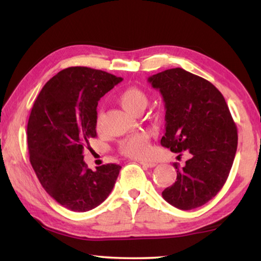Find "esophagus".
Wrapping results in <instances>:
<instances>
[{"instance_id": "esophagus-1", "label": "esophagus", "mask_w": 261, "mask_h": 261, "mask_svg": "<svg viewBox=\"0 0 261 261\" xmlns=\"http://www.w3.org/2000/svg\"><path fill=\"white\" fill-rule=\"evenodd\" d=\"M139 163H140L141 166H144V167H146V168H153V167L156 166L154 162H147V161H140Z\"/></svg>"}]
</instances>
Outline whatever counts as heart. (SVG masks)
Returning a JSON list of instances; mask_svg holds the SVG:
<instances>
[{
	"label": "heart",
	"instance_id": "obj_1",
	"mask_svg": "<svg viewBox=\"0 0 261 261\" xmlns=\"http://www.w3.org/2000/svg\"><path fill=\"white\" fill-rule=\"evenodd\" d=\"M117 99L123 108L135 115L143 113L149 102L148 95L138 87L125 88L118 94ZM101 121H102V115L99 113L95 121L98 127L101 125ZM120 151L122 154L132 159H146L151 152L148 135L145 132H138L123 139L120 144Z\"/></svg>",
	"mask_w": 261,
	"mask_h": 261
}]
</instances>
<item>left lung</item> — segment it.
I'll return each instance as SVG.
<instances>
[{"mask_svg": "<svg viewBox=\"0 0 261 261\" xmlns=\"http://www.w3.org/2000/svg\"><path fill=\"white\" fill-rule=\"evenodd\" d=\"M165 101L163 147L187 151L191 158L179 168L177 180L162 197L176 208H197L214 198L226 183L237 149V127L226 100L213 84L184 69L148 77Z\"/></svg>", "mask_w": 261, "mask_h": 261, "instance_id": "obj_1", "label": "left lung"}]
</instances>
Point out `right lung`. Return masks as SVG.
<instances>
[{"label":"right lung","mask_w":261,"mask_h":261,"mask_svg":"<svg viewBox=\"0 0 261 261\" xmlns=\"http://www.w3.org/2000/svg\"><path fill=\"white\" fill-rule=\"evenodd\" d=\"M123 78L101 70L71 67L46 83L28 123L30 161L42 188L65 208L87 212L103 202L121 166L88 169L83 149L96 137L100 98Z\"/></svg>","instance_id":"obj_1"}]
</instances>
